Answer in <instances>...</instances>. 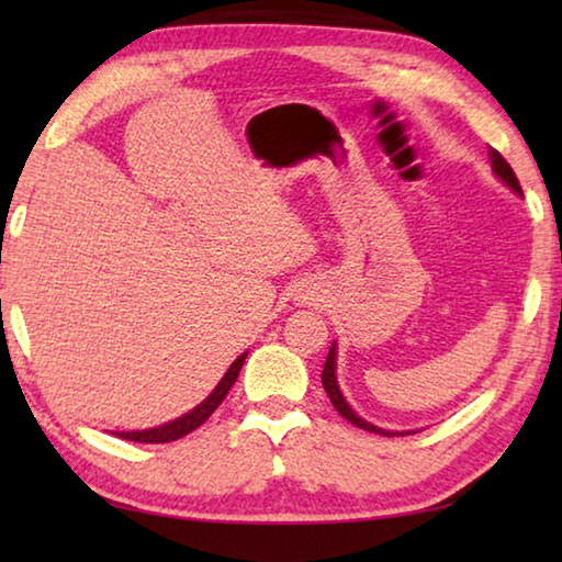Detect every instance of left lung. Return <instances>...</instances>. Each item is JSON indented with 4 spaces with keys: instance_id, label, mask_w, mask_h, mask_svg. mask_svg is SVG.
Returning <instances> with one entry per match:
<instances>
[{
    "instance_id": "1",
    "label": "left lung",
    "mask_w": 562,
    "mask_h": 562,
    "mask_svg": "<svg viewBox=\"0 0 562 562\" xmlns=\"http://www.w3.org/2000/svg\"><path fill=\"white\" fill-rule=\"evenodd\" d=\"M488 158H491L493 173H496V176L503 180V183H506V186L513 190V193L522 195L518 178H516V173H513V168L508 166V160L503 158L496 148L488 150ZM322 386H325L329 402H331V406L337 408L339 416H345L349 424L359 426V429L372 431V434H382V436H408V434H414V431H386V429H379V426L369 424V422H364V418L355 414V408H351V406L347 404V398L341 396L339 384H337V345H331L329 355H327V361H325V369H322Z\"/></svg>"
}]
</instances>
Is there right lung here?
<instances>
[{
  "instance_id": "add662e5",
  "label": "right lung",
  "mask_w": 562,
  "mask_h": 562,
  "mask_svg": "<svg viewBox=\"0 0 562 562\" xmlns=\"http://www.w3.org/2000/svg\"><path fill=\"white\" fill-rule=\"evenodd\" d=\"M245 357H247V351L233 361L231 369H227L225 376L221 379V384H217V386L213 389V392H211V396H207L203 404H198V406L193 408V412L178 416V418H173V422H168V424H164V426H156V429H146V431H116L113 436H119V439H126V441H138V443H168V441L183 439L186 434L195 431L198 426L205 424L207 418H211V414L215 412V408L223 404V398H225L227 392H231V389H233L237 374H240Z\"/></svg>"
}]
</instances>
